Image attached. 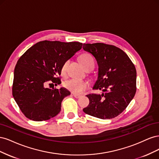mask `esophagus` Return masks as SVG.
I'll list each match as a JSON object with an SVG mask.
<instances>
[{
	"label": "esophagus",
	"instance_id": "1",
	"mask_svg": "<svg viewBox=\"0 0 159 159\" xmlns=\"http://www.w3.org/2000/svg\"><path fill=\"white\" fill-rule=\"evenodd\" d=\"M73 95H74V97L75 98H80L81 97V95H77V94H74V93H73Z\"/></svg>",
	"mask_w": 159,
	"mask_h": 159
}]
</instances>
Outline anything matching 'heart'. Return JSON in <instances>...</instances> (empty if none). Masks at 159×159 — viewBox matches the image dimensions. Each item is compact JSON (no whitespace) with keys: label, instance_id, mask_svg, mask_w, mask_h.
Here are the masks:
<instances>
[{"label":"heart","instance_id":"obj_1","mask_svg":"<svg viewBox=\"0 0 159 159\" xmlns=\"http://www.w3.org/2000/svg\"><path fill=\"white\" fill-rule=\"evenodd\" d=\"M93 58L90 55L88 54H84L80 57V61L84 68L87 66L89 62L93 61ZM70 63L69 60L66 61L64 64L62 65L61 71L62 74H66L67 69ZM64 86L66 89H68L72 93L75 94H80L87 89L88 83L84 80L80 79H71L64 83Z\"/></svg>","mask_w":159,"mask_h":159}]
</instances>
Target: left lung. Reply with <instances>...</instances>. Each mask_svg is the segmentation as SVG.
I'll return each instance as SVG.
<instances>
[{"mask_svg":"<svg viewBox=\"0 0 159 159\" xmlns=\"http://www.w3.org/2000/svg\"><path fill=\"white\" fill-rule=\"evenodd\" d=\"M83 49L93 56L98 65V79L93 89L103 91L102 94L87 95L89 103L84 112L102 119L118 116L135 95V67L126 53L115 46L84 44Z\"/></svg>","mask_w":159,"mask_h":159,"instance_id":"1","label":"left lung"}]
</instances>
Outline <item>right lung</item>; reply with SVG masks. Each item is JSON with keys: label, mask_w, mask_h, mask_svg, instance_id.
<instances>
[{"label": "right lung", "mask_w": 159, "mask_h": 159, "mask_svg": "<svg viewBox=\"0 0 159 159\" xmlns=\"http://www.w3.org/2000/svg\"><path fill=\"white\" fill-rule=\"evenodd\" d=\"M82 48L78 42L44 40L27 50L18 60L14 71L12 95L25 116L35 121L54 117L61 102L70 92L64 88L47 85L61 84L62 65Z\"/></svg>", "instance_id": "1"}]
</instances>
